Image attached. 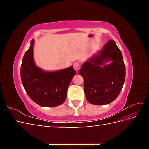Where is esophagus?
Returning <instances> with one entry per match:
<instances>
[{
    "mask_svg": "<svg viewBox=\"0 0 149 149\" xmlns=\"http://www.w3.org/2000/svg\"><path fill=\"white\" fill-rule=\"evenodd\" d=\"M73 68H74V69L76 71H78L80 69L81 64L79 63H78V62H76V63H74V65H73Z\"/></svg>",
    "mask_w": 149,
    "mask_h": 149,
    "instance_id": "34e87169",
    "label": "esophagus"
}]
</instances>
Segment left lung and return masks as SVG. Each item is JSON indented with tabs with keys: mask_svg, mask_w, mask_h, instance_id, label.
<instances>
[{
	"mask_svg": "<svg viewBox=\"0 0 149 149\" xmlns=\"http://www.w3.org/2000/svg\"><path fill=\"white\" fill-rule=\"evenodd\" d=\"M105 61L109 65L101 67ZM78 73L84 79V91L88 101L104 105L114 101L120 93L125 78L123 57L116 42L110 40L100 54L85 62Z\"/></svg>",
	"mask_w": 149,
	"mask_h": 149,
	"instance_id": "left-lung-1",
	"label": "left lung"
}]
</instances>
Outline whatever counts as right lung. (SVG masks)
Returning a JSON list of instances; mask_svg holds the SVG:
<instances>
[{
	"label": "right lung",
	"instance_id": "add662e5",
	"mask_svg": "<svg viewBox=\"0 0 149 149\" xmlns=\"http://www.w3.org/2000/svg\"><path fill=\"white\" fill-rule=\"evenodd\" d=\"M24 56L20 68V77L26 93L32 101L43 107L61 105L66 98L67 90L76 74L73 66L53 72H45L33 61V46Z\"/></svg>",
	"mask_w": 149,
	"mask_h": 149
}]
</instances>
